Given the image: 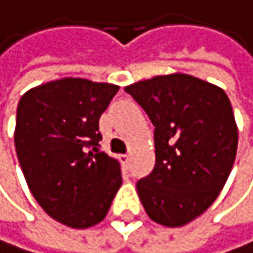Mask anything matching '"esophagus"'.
<instances>
[{"mask_svg":"<svg viewBox=\"0 0 253 253\" xmlns=\"http://www.w3.org/2000/svg\"><path fill=\"white\" fill-rule=\"evenodd\" d=\"M120 161H121V166L124 170H129V163H130V157L129 155H121L120 157Z\"/></svg>","mask_w":253,"mask_h":253,"instance_id":"esophagus-1","label":"esophagus"}]
</instances>
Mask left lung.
Instances as JSON below:
<instances>
[{"label": "left lung", "instance_id": "8db88e82", "mask_svg": "<svg viewBox=\"0 0 253 253\" xmlns=\"http://www.w3.org/2000/svg\"><path fill=\"white\" fill-rule=\"evenodd\" d=\"M155 126V168L136 183L147 215L179 227L220 195L237 155L238 129L223 89L186 74L124 89Z\"/></svg>", "mask_w": 253, "mask_h": 253}]
</instances>
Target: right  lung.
I'll use <instances>...</instances> for the list:
<instances>
[{"label": "right lung", "mask_w": 253, "mask_h": 253, "mask_svg": "<svg viewBox=\"0 0 253 253\" xmlns=\"http://www.w3.org/2000/svg\"><path fill=\"white\" fill-rule=\"evenodd\" d=\"M118 85L63 78L26 92L18 103L15 147L27 186L44 212L74 229L104 220L123 178L99 150V117Z\"/></svg>", "instance_id": "add662e5"}]
</instances>
